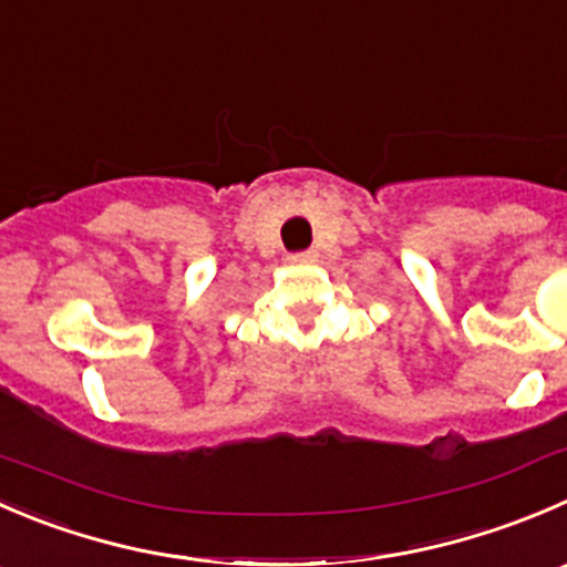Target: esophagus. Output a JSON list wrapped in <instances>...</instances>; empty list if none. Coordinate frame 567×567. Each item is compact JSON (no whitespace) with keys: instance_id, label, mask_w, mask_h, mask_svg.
<instances>
[{"instance_id":"obj_1","label":"esophagus","mask_w":567,"mask_h":567,"mask_svg":"<svg viewBox=\"0 0 567 567\" xmlns=\"http://www.w3.org/2000/svg\"><path fill=\"white\" fill-rule=\"evenodd\" d=\"M290 260L299 262V266H310V262L318 260V255L312 249L310 251H296V255H290Z\"/></svg>"}]
</instances>
